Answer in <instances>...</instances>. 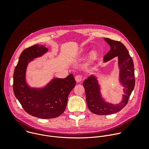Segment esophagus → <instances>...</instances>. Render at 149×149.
Listing matches in <instances>:
<instances>
[{
  "instance_id": "1",
  "label": "esophagus",
  "mask_w": 149,
  "mask_h": 149,
  "mask_svg": "<svg viewBox=\"0 0 149 149\" xmlns=\"http://www.w3.org/2000/svg\"><path fill=\"white\" fill-rule=\"evenodd\" d=\"M82 78V76L81 75H79V74H78V75H77L75 77V80H76V81H77V82L81 81Z\"/></svg>"
}]
</instances>
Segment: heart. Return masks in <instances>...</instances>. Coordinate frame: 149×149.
I'll return each mask as SVG.
<instances>
[{"label": "heart", "instance_id": "1", "mask_svg": "<svg viewBox=\"0 0 149 149\" xmlns=\"http://www.w3.org/2000/svg\"><path fill=\"white\" fill-rule=\"evenodd\" d=\"M95 56H96V52H95V51L91 52V54H90V57H91V58H94V57H95Z\"/></svg>", "mask_w": 149, "mask_h": 149}]
</instances>
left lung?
<instances>
[{
    "label": "left lung",
    "instance_id": "1",
    "mask_svg": "<svg viewBox=\"0 0 149 149\" xmlns=\"http://www.w3.org/2000/svg\"><path fill=\"white\" fill-rule=\"evenodd\" d=\"M104 40L110 46V50L104 56V62L118 57L120 81L124 87L125 94L118 104L105 102L101 97L100 86L96 77L92 75L85 79L83 86L86 91L88 108L93 113L97 115H109L120 111L128 102L135 86L134 63L128 50L119 41L109 38H104Z\"/></svg>",
    "mask_w": 149,
    "mask_h": 149
}]
</instances>
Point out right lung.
<instances>
[{
    "mask_svg": "<svg viewBox=\"0 0 149 149\" xmlns=\"http://www.w3.org/2000/svg\"><path fill=\"white\" fill-rule=\"evenodd\" d=\"M44 45H34L21 53L13 74V89L15 97L29 114L43 119L53 118L64 111L68 97L76 82L72 74L65 78H54L42 88L30 87L26 82L28 63L47 52Z\"/></svg>",
    "mask_w": 149,
    "mask_h": 149,
    "instance_id": "obj_1",
    "label": "right lung"
}]
</instances>
